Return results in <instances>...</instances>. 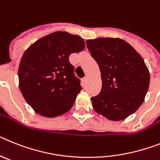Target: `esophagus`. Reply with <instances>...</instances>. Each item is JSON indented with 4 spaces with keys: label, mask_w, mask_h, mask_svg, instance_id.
I'll return each mask as SVG.
<instances>
[{
    "label": "esophagus",
    "mask_w": 160,
    "mask_h": 160,
    "mask_svg": "<svg viewBox=\"0 0 160 160\" xmlns=\"http://www.w3.org/2000/svg\"><path fill=\"white\" fill-rule=\"evenodd\" d=\"M88 76H84V78H83V81H84V83H86V82L88 81Z\"/></svg>",
    "instance_id": "1"
}]
</instances>
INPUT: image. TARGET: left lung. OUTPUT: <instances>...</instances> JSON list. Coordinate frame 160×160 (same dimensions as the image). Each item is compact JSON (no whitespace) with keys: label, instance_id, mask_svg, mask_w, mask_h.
<instances>
[{"label":"left lung","instance_id":"1","mask_svg":"<svg viewBox=\"0 0 160 160\" xmlns=\"http://www.w3.org/2000/svg\"><path fill=\"white\" fill-rule=\"evenodd\" d=\"M99 65L102 88L91 97L94 110L111 121H121L141 106L149 88L150 73L139 54L123 39L99 38L86 41Z\"/></svg>","mask_w":160,"mask_h":160}]
</instances>
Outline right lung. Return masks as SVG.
Returning <instances> with one entry per match:
<instances>
[{"mask_svg": "<svg viewBox=\"0 0 160 160\" xmlns=\"http://www.w3.org/2000/svg\"><path fill=\"white\" fill-rule=\"evenodd\" d=\"M84 47L80 36L56 31L25 51L18 68L19 88L36 113L55 118L70 110L82 87L69 55Z\"/></svg>", "mask_w": 160, "mask_h": 160, "instance_id": "add662e5", "label": "right lung"}]
</instances>
